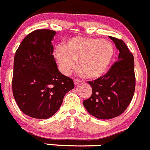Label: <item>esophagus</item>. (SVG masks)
Returning a JSON list of instances; mask_svg holds the SVG:
<instances>
[{
  "label": "esophagus",
  "instance_id": "obj_1",
  "mask_svg": "<svg viewBox=\"0 0 150 150\" xmlns=\"http://www.w3.org/2000/svg\"><path fill=\"white\" fill-rule=\"evenodd\" d=\"M80 83H81V81L78 79H74V83H75V85H78V84H79Z\"/></svg>",
  "mask_w": 150,
  "mask_h": 150
}]
</instances>
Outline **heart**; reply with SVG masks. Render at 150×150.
Listing matches in <instances>:
<instances>
[{
  "instance_id": "heart-1",
  "label": "heart",
  "mask_w": 150,
  "mask_h": 150,
  "mask_svg": "<svg viewBox=\"0 0 150 150\" xmlns=\"http://www.w3.org/2000/svg\"><path fill=\"white\" fill-rule=\"evenodd\" d=\"M115 55L111 42L88 37H74L64 47L57 46L56 57L61 70L69 75L76 67L88 78H97L104 75Z\"/></svg>"
}]
</instances>
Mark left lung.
Here are the masks:
<instances>
[{
  "instance_id": "left-lung-1",
  "label": "left lung",
  "mask_w": 150,
  "mask_h": 150,
  "mask_svg": "<svg viewBox=\"0 0 150 150\" xmlns=\"http://www.w3.org/2000/svg\"><path fill=\"white\" fill-rule=\"evenodd\" d=\"M120 51L118 59L103 76L88 81L92 88L91 97L83 101L90 114L100 120L121 115L130 105L136 88L133 55L122 40L113 36Z\"/></svg>"
}]
</instances>
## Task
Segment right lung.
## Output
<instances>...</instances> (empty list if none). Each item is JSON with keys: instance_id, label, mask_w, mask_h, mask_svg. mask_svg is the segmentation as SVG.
I'll return each instance as SVG.
<instances>
[{"instance_id": "1", "label": "right lung", "mask_w": 150, "mask_h": 150, "mask_svg": "<svg viewBox=\"0 0 150 150\" xmlns=\"http://www.w3.org/2000/svg\"><path fill=\"white\" fill-rule=\"evenodd\" d=\"M56 31L39 29L25 37L14 59L12 92L19 108L36 119H48L74 88L72 78L61 73L51 41Z\"/></svg>"}]
</instances>
